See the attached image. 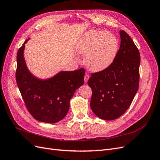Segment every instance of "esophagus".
<instances>
[{"label":"esophagus","instance_id":"obj_1","mask_svg":"<svg viewBox=\"0 0 160 160\" xmlns=\"http://www.w3.org/2000/svg\"><path fill=\"white\" fill-rule=\"evenodd\" d=\"M89 79V74H88V73H85V77H84V81H85V83H88V81Z\"/></svg>","mask_w":160,"mask_h":160}]
</instances>
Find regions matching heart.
Wrapping results in <instances>:
<instances>
[{
    "label": "heart",
    "mask_w": 160,
    "mask_h": 160,
    "mask_svg": "<svg viewBox=\"0 0 160 160\" xmlns=\"http://www.w3.org/2000/svg\"><path fill=\"white\" fill-rule=\"evenodd\" d=\"M115 35L105 31L87 32L78 42L77 51L85 56L84 64L94 72L103 71L113 62L118 51Z\"/></svg>",
    "instance_id": "obj_1"
}]
</instances>
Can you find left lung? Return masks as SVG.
Returning a JSON list of instances; mask_svg holds the SVG:
<instances>
[{
  "mask_svg": "<svg viewBox=\"0 0 160 160\" xmlns=\"http://www.w3.org/2000/svg\"><path fill=\"white\" fill-rule=\"evenodd\" d=\"M121 44L113 62L107 69L91 74L90 106L98 118L113 120L129 108L139 83L140 54L126 32L120 31Z\"/></svg>",
  "mask_w": 160,
  "mask_h": 160,
  "instance_id": "left-lung-1",
  "label": "left lung"
}]
</instances>
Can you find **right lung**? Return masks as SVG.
Returning <instances> with one entry per match:
<instances>
[{
	"label": "right lung",
	"mask_w": 160,
	"mask_h": 160,
	"mask_svg": "<svg viewBox=\"0 0 160 160\" xmlns=\"http://www.w3.org/2000/svg\"><path fill=\"white\" fill-rule=\"evenodd\" d=\"M26 40L17 52L16 81L26 107L35 119L54 123L63 119L69 109L75 91L84 83V69L61 71L50 79L42 80L27 69L24 49Z\"/></svg>",
	"instance_id": "right-lung-1"
}]
</instances>
